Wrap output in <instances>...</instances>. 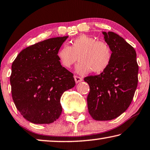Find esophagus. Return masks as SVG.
I'll list each match as a JSON object with an SVG mask.
<instances>
[{"instance_id":"obj_1","label":"esophagus","mask_w":150,"mask_h":150,"mask_svg":"<svg viewBox=\"0 0 150 150\" xmlns=\"http://www.w3.org/2000/svg\"><path fill=\"white\" fill-rule=\"evenodd\" d=\"M74 79H75V81L76 82V83H79L82 81V78L79 77V76H75L74 77Z\"/></svg>"}]
</instances>
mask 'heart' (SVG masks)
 <instances>
[{"label":"heart","instance_id":"obj_1","mask_svg":"<svg viewBox=\"0 0 150 150\" xmlns=\"http://www.w3.org/2000/svg\"><path fill=\"white\" fill-rule=\"evenodd\" d=\"M57 57L61 65L70 69L78 61L76 67L80 75L93 72L99 74L106 70L112 59V51L105 41H97L95 38L81 35L71 41V45H65L57 52Z\"/></svg>","mask_w":150,"mask_h":150}]
</instances>
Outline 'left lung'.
<instances>
[{"label":"left lung","instance_id":"8db88e82","mask_svg":"<svg viewBox=\"0 0 150 150\" xmlns=\"http://www.w3.org/2000/svg\"><path fill=\"white\" fill-rule=\"evenodd\" d=\"M111 49L110 65L101 74L85 77L90 91L88 111L97 121L113 120L129 108L138 83L139 67L132 46L113 32H103Z\"/></svg>","mask_w":150,"mask_h":150}]
</instances>
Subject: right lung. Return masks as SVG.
<instances>
[{
	"instance_id": "1",
	"label": "right lung",
	"mask_w": 150,
	"mask_h": 150,
	"mask_svg": "<svg viewBox=\"0 0 150 150\" xmlns=\"http://www.w3.org/2000/svg\"><path fill=\"white\" fill-rule=\"evenodd\" d=\"M67 38H51L28 47L12 64V97L28 122L48 124L56 121L62 112L61 96L75 85L73 74L62 67L57 57Z\"/></svg>"
}]
</instances>
